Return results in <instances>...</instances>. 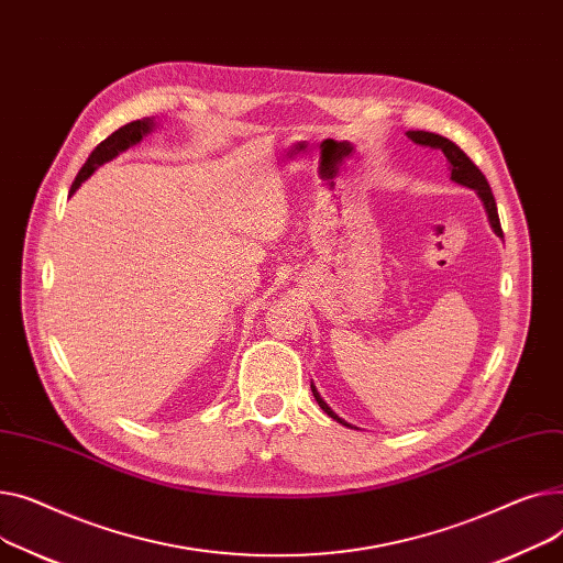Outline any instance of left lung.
I'll use <instances>...</instances> for the list:
<instances>
[{
    "mask_svg": "<svg viewBox=\"0 0 563 563\" xmlns=\"http://www.w3.org/2000/svg\"><path fill=\"white\" fill-rule=\"evenodd\" d=\"M407 136H409L413 143H418V145L437 147V150H441V152L445 154V158L450 161V168H452V179H454L456 184H461V186H468V188L477 190V195L482 197V202H484V207H486V213H488V220H490L493 231H495V234H498V236H503V227H500L498 207H495V197H493V192H490V186H488L486 177L482 175V170L477 168V165L471 161V156H468L464 150H461L459 145H454L450 139H443V136H439V134H432V131H409ZM311 390H313L316 402L320 405V409H322L327 416H332L334 420L347 424L345 420H341L332 409L327 407V402L320 398L313 384H311ZM347 427H350V424H347Z\"/></svg>",
    "mask_w": 563,
    "mask_h": 563,
    "instance_id": "left-lung-1",
    "label": "left lung"
}]
</instances>
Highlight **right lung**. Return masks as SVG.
<instances>
[{
	"label": "right lung",
	"instance_id": "1",
	"mask_svg": "<svg viewBox=\"0 0 563 563\" xmlns=\"http://www.w3.org/2000/svg\"><path fill=\"white\" fill-rule=\"evenodd\" d=\"M150 129H152V122H150V120H134V122H126V124L120 126L118 131H113V134H111L109 139H104L102 143H99V145L90 152L88 161L84 163V168L79 170V175H77L75 181H73L70 195L81 186V181H86V179L95 173L97 165H102V163L111 161L113 156H118L120 152H124L126 147L136 145V143L147 134Z\"/></svg>",
	"mask_w": 563,
	"mask_h": 563
}]
</instances>
